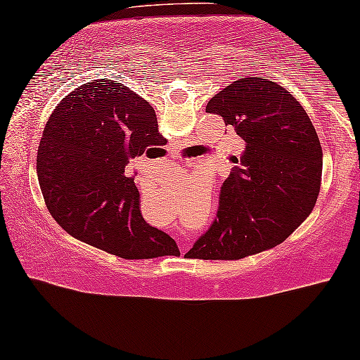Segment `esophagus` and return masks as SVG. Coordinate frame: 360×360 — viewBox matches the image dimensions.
Instances as JSON below:
<instances>
[{
	"instance_id": "obj_1",
	"label": "esophagus",
	"mask_w": 360,
	"mask_h": 360,
	"mask_svg": "<svg viewBox=\"0 0 360 360\" xmlns=\"http://www.w3.org/2000/svg\"><path fill=\"white\" fill-rule=\"evenodd\" d=\"M180 248H181V252H185L188 248H190V241H186V240H181V243H180Z\"/></svg>"
}]
</instances>
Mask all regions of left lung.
<instances>
[{"mask_svg": "<svg viewBox=\"0 0 360 360\" xmlns=\"http://www.w3.org/2000/svg\"><path fill=\"white\" fill-rule=\"evenodd\" d=\"M206 110L233 127L246 148L220 188L217 217L188 256L241 259L280 245L319 196L322 146L311 119L265 77L231 82Z\"/></svg>", "mask_w": 360, "mask_h": 360, "instance_id": "left-lung-1", "label": "left lung"}]
</instances>
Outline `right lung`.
<instances>
[{
    "label": "right lung",
    "instance_id": "add662e5",
    "mask_svg": "<svg viewBox=\"0 0 360 360\" xmlns=\"http://www.w3.org/2000/svg\"><path fill=\"white\" fill-rule=\"evenodd\" d=\"M165 143L153 106L129 86L101 79L75 88L54 109L38 146L48 211L69 235L114 256L180 254L174 238L143 219L125 169Z\"/></svg>",
    "mask_w": 360,
    "mask_h": 360
}]
</instances>
